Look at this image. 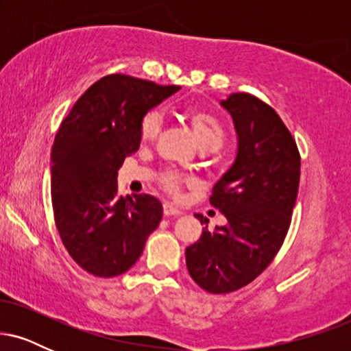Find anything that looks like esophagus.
<instances>
[{"instance_id":"esophagus-1","label":"esophagus","mask_w":351,"mask_h":351,"mask_svg":"<svg viewBox=\"0 0 351 351\" xmlns=\"http://www.w3.org/2000/svg\"><path fill=\"white\" fill-rule=\"evenodd\" d=\"M163 215L167 216V217H170V216H180L181 211H180L178 208L173 206V204L165 203V204H163Z\"/></svg>"}]
</instances>
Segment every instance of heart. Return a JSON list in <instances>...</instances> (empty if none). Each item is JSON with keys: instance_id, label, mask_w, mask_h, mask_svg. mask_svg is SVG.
Listing matches in <instances>:
<instances>
[{"instance_id": "heart-1", "label": "heart", "mask_w": 351, "mask_h": 351, "mask_svg": "<svg viewBox=\"0 0 351 351\" xmlns=\"http://www.w3.org/2000/svg\"><path fill=\"white\" fill-rule=\"evenodd\" d=\"M189 127H191L193 136L199 148H209V150H217L226 138V130L221 125L215 115L204 110H193L188 114ZM160 127H162V117L158 112H148L140 123V138L142 142H153L158 135ZM162 183L168 191L176 193L180 189L181 176L175 171H167L162 175Z\"/></svg>"}]
</instances>
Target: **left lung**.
Here are the masks:
<instances>
[{
  "label": "left lung",
  "mask_w": 351,
  "mask_h": 351,
  "mask_svg": "<svg viewBox=\"0 0 351 351\" xmlns=\"http://www.w3.org/2000/svg\"><path fill=\"white\" fill-rule=\"evenodd\" d=\"M219 104L234 123L237 152L209 203L228 223L203 229L186 247V267L206 292L229 293L251 284L279 252L299 191L300 155L280 117L263 100L237 92Z\"/></svg>",
  "instance_id": "1"
}]
</instances>
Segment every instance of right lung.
I'll use <instances>...</instances> for the list:
<instances>
[{"label":"right lung","mask_w":351,"mask_h":351,"mask_svg":"<svg viewBox=\"0 0 351 351\" xmlns=\"http://www.w3.org/2000/svg\"><path fill=\"white\" fill-rule=\"evenodd\" d=\"M178 90L130 75H106L60 123L51 152L56 228L72 259L92 276L127 272L162 221L155 196H119L117 176L123 160L138 150L147 112Z\"/></svg>","instance_id":"1"}]
</instances>
